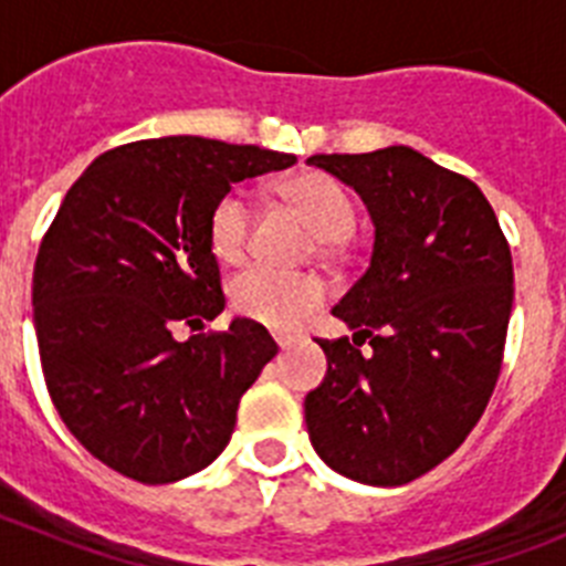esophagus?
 Masks as SVG:
<instances>
[{
  "label": "esophagus",
  "mask_w": 566,
  "mask_h": 566,
  "mask_svg": "<svg viewBox=\"0 0 566 566\" xmlns=\"http://www.w3.org/2000/svg\"><path fill=\"white\" fill-rule=\"evenodd\" d=\"M274 343L280 345V352H286L289 345H292V339H289V337H283V334H274Z\"/></svg>",
  "instance_id": "1"
}]
</instances>
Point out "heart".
Segmentation results:
<instances>
[{
    "mask_svg": "<svg viewBox=\"0 0 566 566\" xmlns=\"http://www.w3.org/2000/svg\"><path fill=\"white\" fill-rule=\"evenodd\" d=\"M286 201L308 221L323 247L334 249L357 223V207L348 189L326 172H300L283 184ZM254 207L243 189H229L209 212V249L223 263H240L252 238ZM229 300L240 317L274 332H294L326 303V286L314 274L252 266L232 280Z\"/></svg>",
    "mask_w": 566,
    "mask_h": 566,
    "instance_id": "obj_1",
    "label": "heart"
}]
</instances>
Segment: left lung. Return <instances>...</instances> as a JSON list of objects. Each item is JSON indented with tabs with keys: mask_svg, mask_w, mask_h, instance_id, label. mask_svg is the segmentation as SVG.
I'll return each mask as SVG.
<instances>
[{
	"mask_svg": "<svg viewBox=\"0 0 566 566\" xmlns=\"http://www.w3.org/2000/svg\"><path fill=\"white\" fill-rule=\"evenodd\" d=\"M308 164L354 187L374 221L371 266L332 308L354 343L319 339L328 371L306 397L308 439L343 476L397 488L451 457L488 408L513 258L482 189L417 149Z\"/></svg>",
	"mask_w": 566,
	"mask_h": 566,
	"instance_id": "8db88e82",
	"label": "left lung"
}]
</instances>
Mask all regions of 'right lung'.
I'll use <instances>...</instances> for the list:
<instances>
[{
	"mask_svg": "<svg viewBox=\"0 0 566 566\" xmlns=\"http://www.w3.org/2000/svg\"><path fill=\"white\" fill-rule=\"evenodd\" d=\"M289 153L169 135L98 155L64 195L33 269L44 382L67 431L144 484L198 473L229 444L240 397L277 354L252 319L172 337L223 312L209 212Z\"/></svg>",
	"mask_w": 566,
	"mask_h": 566,
	"instance_id": "1",
	"label": "right lung"
}]
</instances>
